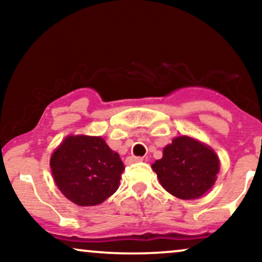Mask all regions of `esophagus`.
I'll return each instance as SVG.
<instances>
[{
    "label": "esophagus",
    "mask_w": 262,
    "mask_h": 262,
    "mask_svg": "<svg viewBox=\"0 0 262 262\" xmlns=\"http://www.w3.org/2000/svg\"><path fill=\"white\" fill-rule=\"evenodd\" d=\"M141 161H143V157H138V156H128L126 159V162L128 164L135 163V162H141Z\"/></svg>",
    "instance_id": "1"
}]
</instances>
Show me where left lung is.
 Instances as JSON below:
<instances>
[{
	"instance_id": "8db88e82",
	"label": "left lung",
	"mask_w": 262,
	"mask_h": 262,
	"mask_svg": "<svg viewBox=\"0 0 262 262\" xmlns=\"http://www.w3.org/2000/svg\"><path fill=\"white\" fill-rule=\"evenodd\" d=\"M151 167L167 192L180 199H196L213 186L220 160L210 146L181 136L163 149V157Z\"/></svg>"
}]
</instances>
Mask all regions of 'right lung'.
<instances>
[{"label": "right lung", "instance_id": "1", "mask_svg": "<svg viewBox=\"0 0 262 262\" xmlns=\"http://www.w3.org/2000/svg\"><path fill=\"white\" fill-rule=\"evenodd\" d=\"M50 166L56 185L78 206H94L119 187L125 169L119 155L101 137L68 136L52 154Z\"/></svg>", "mask_w": 262, "mask_h": 262}]
</instances>
